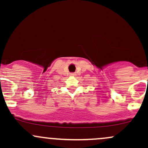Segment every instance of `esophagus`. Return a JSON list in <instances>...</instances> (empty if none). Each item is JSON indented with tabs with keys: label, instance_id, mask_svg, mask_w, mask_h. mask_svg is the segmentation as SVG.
Wrapping results in <instances>:
<instances>
[{
	"label": "esophagus",
	"instance_id": "1",
	"mask_svg": "<svg viewBox=\"0 0 148 148\" xmlns=\"http://www.w3.org/2000/svg\"><path fill=\"white\" fill-rule=\"evenodd\" d=\"M71 75H75V74H74V73H73V74H71Z\"/></svg>",
	"mask_w": 148,
	"mask_h": 148
}]
</instances>
